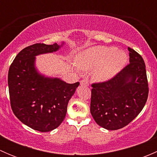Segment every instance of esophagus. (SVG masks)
Masks as SVG:
<instances>
[{"label":"esophagus","mask_w":157,"mask_h":157,"mask_svg":"<svg viewBox=\"0 0 157 157\" xmlns=\"http://www.w3.org/2000/svg\"><path fill=\"white\" fill-rule=\"evenodd\" d=\"M80 84L83 85V86H89V83H88V80H82L80 81Z\"/></svg>","instance_id":"1"}]
</instances>
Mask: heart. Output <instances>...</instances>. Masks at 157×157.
<instances>
[{"label": "heart", "instance_id": "b5f03b06", "mask_svg": "<svg viewBox=\"0 0 157 157\" xmlns=\"http://www.w3.org/2000/svg\"><path fill=\"white\" fill-rule=\"evenodd\" d=\"M127 55L123 51L110 47H95L83 51L77 57V63L82 71H93V78L105 81L115 77L127 62Z\"/></svg>", "mask_w": 157, "mask_h": 157}]
</instances>
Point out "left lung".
I'll use <instances>...</instances> for the list:
<instances>
[{"instance_id": "8db88e82", "label": "left lung", "mask_w": 157, "mask_h": 157, "mask_svg": "<svg viewBox=\"0 0 157 157\" xmlns=\"http://www.w3.org/2000/svg\"><path fill=\"white\" fill-rule=\"evenodd\" d=\"M129 64L105 82L93 83L90 112L107 130L128 125L142 111L148 97L146 67L141 55L128 47Z\"/></svg>"}]
</instances>
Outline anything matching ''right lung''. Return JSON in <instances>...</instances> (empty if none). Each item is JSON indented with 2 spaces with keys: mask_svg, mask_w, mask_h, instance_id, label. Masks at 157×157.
I'll list each match as a JSON object with an SVG mask.
<instances>
[{
  "mask_svg": "<svg viewBox=\"0 0 157 157\" xmlns=\"http://www.w3.org/2000/svg\"><path fill=\"white\" fill-rule=\"evenodd\" d=\"M62 45L36 43L26 47L19 52L9 68L13 112L23 124L41 132L52 131L61 124L69 100L80 84L45 77L36 69V56L57 52Z\"/></svg>",
  "mask_w": 157,
  "mask_h": 157,
  "instance_id": "add662e5",
  "label": "right lung"
}]
</instances>
